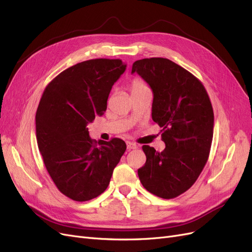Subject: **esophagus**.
<instances>
[{
	"label": "esophagus",
	"instance_id": "esophagus-1",
	"mask_svg": "<svg viewBox=\"0 0 252 252\" xmlns=\"http://www.w3.org/2000/svg\"><path fill=\"white\" fill-rule=\"evenodd\" d=\"M138 148V145L132 143V142H127V149L128 150H132V149H136Z\"/></svg>",
	"mask_w": 252,
	"mask_h": 252
}]
</instances>
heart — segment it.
Masks as SVG:
<instances>
[{
    "mask_svg": "<svg viewBox=\"0 0 252 252\" xmlns=\"http://www.w3.org/2000/svg\"><path fill=\"white\" fill-rule=\"evenodd\" d=\"M145 89H149V87L147 86V84L145 83L143 80H141V79H134L132 81V84H131V94L138 93V91L145 90Z\"/></svg>",
    "mask_w": 252,
    "mask_h": 252,
    "instance_id": "obj_1",
    "label": "heart"
}]
</instances>
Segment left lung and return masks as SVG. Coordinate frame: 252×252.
I'll list each match as a JSON object with an SVG mask.
<instances>
[{"mask_svg": "<svg viewBox=\"0 0 252 252\" xmlns=\"http://www.w3.org/2000/svg\"><path fill=\"white\" fill-rule=\"evenodd\" d=\"M136 72L154 94L151 117L162 128L165 149L144 145L146 163L138 170L144 188L173 199L191 187L207 162L213 136V110L203 84L172 61H135Z\"/></svg>", "mask_w": 252, "mask_h": 252, "instance_id": "left-lung-1", "label": "left lung"}]
</instances>
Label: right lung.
Returning <instances> with one entry per match:
<instances>
[{
    "label": "right lung",
    "mask_w": 252,
    "mask_h": 252,
    "mask_svg": "<svg viewBox=\"0 0 252 252\" xmlns=\"http://www.w3.org/2000/svg\"><path fill=\"white\" fill-rule=\"evenodd\" d=\"M126 66L119 59L84 61L57 75L41 97L35 114L37 146L53 183L73 201L103 193L126 150L118 138L96 143L87 127L106 111L110 90Z\"/></svg>",
    "instance_id": "obj_1"
}]
</instances>
